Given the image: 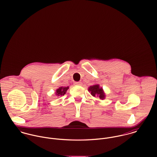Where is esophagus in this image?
Listing matches in <instances>:
<instances>
[{
  "instance_id": "esophagus-1",
  "label": "esophagus",
  "mask_w": 157,
  "mask_h": 157,
  "mask_svg": "<svg viewBox=\"0 0 157 157\" xmlns=\"http://www.w3.org/2000/svg\"><path fill=\"white\" fill-rule=\"evenodd\" d=\"M74 84H75V85H79V86L82 85V82H75V83H74Z\"/></svg>"
}]
</instances>
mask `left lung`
<instances>
[{
  "instance_id": "8db88e82",
  "label": "left lung",
  "mask_w": 157,
  "mask_h": 157,
  "mask_svg": "<svg viewBox=\"0 0 157 157\" xmlns=\"http://www.w3.org/2000/svg\"><path fill=\"white\" fill-rule=\"evenodd\" d=\"M88 91L93 97L97 96L101 100H104L106 97V94L102 87L100 86L98 84H95L88 88Z\"/></svg>"
}]
</instances>
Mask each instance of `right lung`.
<instances>
[{
    "mask_svg": "<svg viewBox=\"0 0 157 157\" xmlns=\"http://www.w3.org/2000/svg\"><path fill=\"white\" fill-rule=\"evenodd\" d=\"M69 89V86L67 87H63V86H61V87H59L58 89H57L56 90V92H55L56 93V95L57 96V97H61L62 95H64L67 90Z\"/></svg>",
    "mask_w": 157,
    "mask_h": 157,
    "instance_id": "right-lung-1",
    "label": "right lung"
}]
</instances>
